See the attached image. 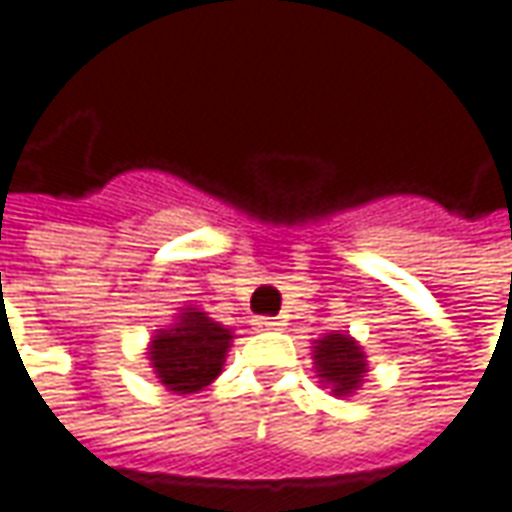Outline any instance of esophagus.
Wrapping results in <instances>:
<instances>
[{
  "mask_svg": "<svg viewBox=\"0 0 512 512\" xmlns=\"http://www.w3.org/2000/svg\"><path fill=\"white\" fill-rule=\"evenodd\" d=\"M280 320H274V317H257L255 320V328L257 331H280Z\"/></svg>",
  "mask_w": 512,
  "mask_h": 512,
  "instance_id": "1",
  "label": "esophagus"
}]
</instances>
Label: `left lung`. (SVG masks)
Listing matches in <instances>:
<instances>
[{
    "label": "left lung",
    "mask_w": 512,
    "mask_h": 512,
    "mask_svg": "<svg viewBox=\"0 0 512 512\" xmlns=\"http://www.w3.org/2000/svg\"><path fill=\"white\" fill-rule=\"evenodd\" d=\"M311 360L320 382L334 397H351L368 377V357L348 331H331L311 343Z\"/></svg>",
    "instance_id": "8db88e82"
}]
</instances>
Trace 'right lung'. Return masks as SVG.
Returning a JSON list of instances; mask_svg holds the SVG:
<instances>
[{
    "instance_id": "obj_1",
    "label": "right lung",
    "mask_w": 512,
    "mask_h": 512,
    "mask_svg": "<svg viewBox=\"0 0 512 512\" xmlns=\"http://www.w3.org/2000/svg\"><path fill=\"white\" fill-rule=\"evenodd\" d=\"M232 340V328L186 303L169 326L155 328L147 345V360L155 379L167 391L178 397L198 394L221 377Z\"/></svg>"
}]
</instances>
